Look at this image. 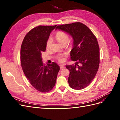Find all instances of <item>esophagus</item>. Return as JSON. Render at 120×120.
Returning a JSON list of instances; mask_svg holds the SVG:
<instances>
[{
  "mask_svg": "<svg viewBox=\"0 0 120 120\" xmlns=\"http://www.w3.org/2000/svg\"><path fill=\"white\" fill-rule=\"evenodd\" d=\"M60 69H63V68H65V66H64V65L60 64Z\"/></svg>",
  "mask_w": 120,
  "mask_h": 120,
  "instance_id": "obj_1",
  "label": "esophagus"
}]
</instances>
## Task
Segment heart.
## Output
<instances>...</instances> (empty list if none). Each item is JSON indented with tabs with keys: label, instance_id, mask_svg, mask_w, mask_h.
Here are the masks:
<instances>
[{
	"label": "heart",
	"instance_id": "heart-1",
	"mask_svg": "<svg viewBox=\"0 0 120 120\" xmlns=\"http://www.w3.org/2000/svg\"><path fill=\"white\" fill-rule=\"evenodd\" d=\"M55 37L57 41L62 45L64 44H67L69 41V39H70L69 35L67 33H66V32H64V31H61V30L57 31L56 32ZM52 41V40L51 38H49L48 39V41H47L46 43V48L47 49H48L50 46V45L51 44ZM64 56V54H58L56 57L58 60H59L60 61H63L64 60L63 57Z\"/></svg>",
	"mask_w": 120,
	"mask_h": 120
}]
</instances>
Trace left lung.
<instances>
[{
	"label": "left lung",
	"mask_w": 120,
	"mask_h": 120,
	"mask_svg": "<svg viewBox=\"0 0 120 120\" xmlns=\"http://www.w3.org/2000/svg\"><path fill=\"white\" fill-rule=\"evenodd\" d=\"M57 29L68 32L74 39L71 59L77 64L66 65L70 71L69 86L75 90L85 88L93 81L99 69L100 48L97 38L88 26L79 22L57 25Z\"/></svg>",
	"instance_id": "obj_1"
}]
</instances>
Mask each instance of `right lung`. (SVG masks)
<instances>
[{
	"mask_svg": "<svg viewBox=\"0 0 120 120\" xmlns=\"http://www.w3.org/2000/svg\"><path fill=\"white\" fill-rule=\"evenodd\" d=\"M54 26L39 25L25 36L20 49V63L25 77L31 86L41 93L49 92L55 86L60 67L54 62L48 66L42 61L41 52Z\"/></svg>",
	"mask_w": 120,
	"mask_h": 120,
	"instance_id": "add662e5",
	"label": "right lung"
}]
</instances>
